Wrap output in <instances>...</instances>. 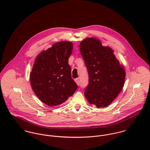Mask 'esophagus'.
Instances as JSON below:
<instances>
[{"instance_id":"esophagus-1","label":"esophagus","mask_w":150,"mask_h":150,"mask_svg":"<svg viewBox=\"0 0 150 150\" xmlns=\"http://www.w3.org/2000/svg\"><path fill=\"white\" fill-rule=\"evenodd\" d=\"M75 82L77 83V85H79L80 84V80H79V78H77L75 79Z\"/></svg>"}]
</instances>
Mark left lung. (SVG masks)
I'll list each match as a JSON object with an SVG mask.
<instances>
[{
    "label": "left lung",
    "instance_id": "1",
    "mask_svg": "<svg viewBox=\"0 0 150 150\" xmlns=\"http://www.w3.org/2000/svg\"><path fill=\"white\" fill-rule=\"evenodd\" d=\"M80 50L89 76L84 95L90 104L98 108L107 107L122 89L125 69L115 57L114 51L103 46L98 39L83 40Z\"/></svg>",
    "mask_w": 150,
    "mask_h": 150
}]
</instances>
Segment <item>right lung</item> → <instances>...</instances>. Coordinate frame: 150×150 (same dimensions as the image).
I'll use <instances>...</instances> for the list:
<instances>
[{
  "mask_svg": "<svg viewBox=\"0 0 150 150\" xmlns=\"http://www.w3.org/2000/svg\"><path fill=\"white\" fill-rule=\"evenodd\" d=\"M73 45L69 42L55 43L40 53L30 74L33 92L45 105H61L72 96L78 86L71 78L68 64Z\"/></svg>",
  "mask_w": 150,
  "mask_h": 150,
  "instance_id": "obj_1",
  "label": "right lung"
}]
</instances>
